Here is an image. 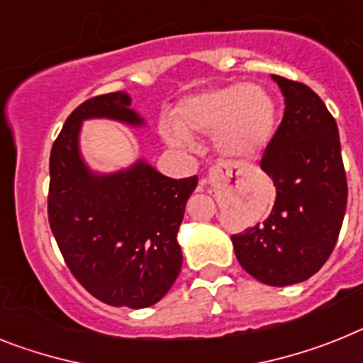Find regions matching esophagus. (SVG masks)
Listing matches in <instances>:
<instances>
[{"mask_svg":"<svg viewBox=\"0 0 363 363\" xmlns=\"http://www.w3.org/2000/svg\"><path fill=\"white\" fill-rule=\"evenodd\" d=\"M238 175L240 172H236L233 166H228V164H216V166L210 167L208 175H206V181H233V179H236Z\"/></svg>","mask_w":363,"mask_h":363,"instance_id":"esophagus-1","label":"esophagus"}]
</instances>
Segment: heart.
Instances as JSON below:
<instances>
[{
  "instance_id": "b5f03b06",
  "label": "heart",
  "mask_w": 363,
  "mask_h": 363,
  "mask_svg": "<svg viewBox=\"0 0 363 363\" xmlns=\"http://www.w3.org/2000/svg\"><path fill=\"white\" fill-rule=\"evenodd\" d=\"M179 120L164 118L160 133L172 147L191 151V135L214 136L216 151L233 162L260 157L275 135L277 106L260 84L234 83L191 94L179 103Z\"/></svg>"
}]
</instances>
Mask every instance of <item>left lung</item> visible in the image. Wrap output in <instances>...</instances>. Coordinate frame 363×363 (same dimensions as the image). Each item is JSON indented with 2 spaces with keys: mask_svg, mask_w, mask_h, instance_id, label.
Masks as SVG:
<instances>
[{
  "mask_svg": "<svg viewBox=\"0 0 363 363\" xmlns=\"http://www.w3.org/2000/svg\"><path fill=\"white\" fill-rule=\"evenodd\" d=\"M284 118L260 167L273 179L275 205L264 223L233 234L249 275L267 286L310 279L330 257L347 208V179L336 120L306 84L271 75Z\"/></svg>",
  "mask_w": 363,
  "mask_h": 363,
  "instance_id": "8db88e82",
  "label": "left lung"
}]
</instances>
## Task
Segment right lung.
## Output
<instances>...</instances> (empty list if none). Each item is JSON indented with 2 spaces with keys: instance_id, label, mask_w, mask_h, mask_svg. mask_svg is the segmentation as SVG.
I'll use <instances>...</instances> for the list:
<instances>
[{
  "instance_id": "right-lung-1",
  "label": "right lung",
  "mask_w": 363,
  "mask_h": 363,
  "mask_svg": "<svg viewBox=\"0 0 363 363\" xmlns=\"http://www.w3.org/2000/svg\"><path fill=\"white\" fill-rule=\"evenodd\" d=\"M120 92L79 105L55 140L50 157L51 233L73 277L111 306L147 308L162 299L181 273L177 233L197 177L169 179L145 158L101 173L81 153L86 120L145 127Z\"/></svg>"
}]
</instances>
